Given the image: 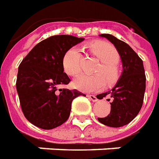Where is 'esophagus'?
I'll return each instance as SVG.
<instances>
[{"mask_svg": "<svg viewBox=\"0 0 159 159\" xmlns=\"http://www.w3.org/2000/svg\"><path fill=\"white\" fill-rule=\"evenodd\" d=\"M87 97H89V99H91L92 102H97V101H98L97 97H96L95 95H88Z\"/></svg>", "mask_w": 159, "mask_h": 159, "instance_id": "obj_1", "label": "esophagus"}]
</instances>
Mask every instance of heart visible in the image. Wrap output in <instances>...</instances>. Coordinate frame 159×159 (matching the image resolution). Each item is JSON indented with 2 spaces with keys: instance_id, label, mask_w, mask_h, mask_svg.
<instances>
[{
  "instance_id": "b5f03b06",
  "label": "heart",
  "mask_w": 159,
  "mask_h": 159,
  "mask_svg": "<svg viewBox=\"0 0 159 159\" xmlns=\"http://www.w3.org/2000/svg\"><path fill=\"white\" fill-rule=\"evenodd\" d=\"M91 55L100 60L95 69L97 75H83L75 79V87L86 92L102 90L107 84H113L119 78V54L114 46L106 41L97 40L87 45ZM63 70L70 76H77L81 71V53L77 47H71L62 57Z\"/></svg>"
}]
</instances>
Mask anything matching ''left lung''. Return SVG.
Instances as JSON below:
<instances>
[{
    "label": "left lung",
    "mask_w": 159,
    "mask_h": 159,
    "mask_svg": "<svg viewBox=\"0 0 159 159\" xmlns=\"http://www.w3.org/2000/svg\"><path fill=\"white\" fill-rule=\"evenodd\" d=\"M100 36L113 43L122 61V75L115 86L111 91L100 94L98 98L108 96L112 99L110 113L105 118H98V121L117 128L131 122L140 112L146 90V75L142 60L127 43L109 34Z\"/></svg>",
    "instance_id": "left-lung-1"
}]
</instances>
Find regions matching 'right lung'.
<instances>
[{
    "instance_id": "1",
    "label": "right lung",
    "mask_w": 159,
    "mask_h": 159,
    "mask_svg": "<svg viewBox=\"0 0 159 159\" xmlns=\"http://www.w3.org/2000/svg\"><path fill=\"white\" fill-rule=\"evenodd\" d=\"M84 38L53 35L38 43L18 67L16 87L22 111L34 125L52 129L67 121L72 102L85 96L77 90L57 89L70 82L63 73L62 57Z\"/></svg>"
}]
</instances>
